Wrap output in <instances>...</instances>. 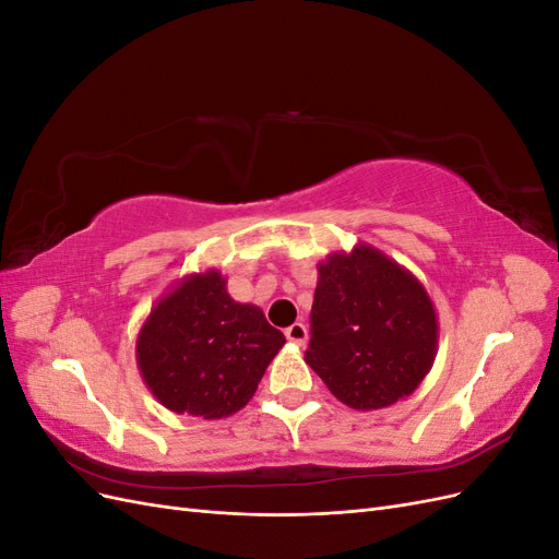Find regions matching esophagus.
Instances as JSON below:
<instances>
[{
    "instance_id": "1",
    "label": "esophagus",
    "mask_w": 559,
    "mask_h": 559,
    "mask_svg": "<svg viewBox=\"0 0 559 559\" xmlns=\"http://www.w3.org/2000/svg\"><path fill=\"white\" fill-rule=\"evenodd\" d=\"M284 335H286V341L294 345L308 343V329H306V324H300V321H296V324H292L289 329H284Z\"/></svg>"
}]
</instances>
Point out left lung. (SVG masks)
<instances>
[{
    "instance_id": "8db88e82",
    "label": "left lung",
    "mask_w": 559,
    "mask_h": 559,
    "mask_svg": "<svg viewBox=\"0 0 559 559\" xmlns=\"http://www.w3.org/2000/svg\"><path fill=\"white\" fill-rule=\"evenodd\" d=\"M306 361L354 411L411 396L436 359L438 319L421 282L370 245L317 265Z\"/></svg>"
}]
</instances>
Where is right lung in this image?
Returning <instances> with one entry per match:
<instances>
[{
  "instance_id": "add662e5",
  "label": "right lung",
  "mask_w": 559,
  "mask_h": 559,
  "mask_svg": "<svg viewBox=\"0 0 559 559\" xmlns=\"http://www.w3.org/2000/svg\"><path fill=\"white\" fill-rule=\"evenodd\" d=\"M261 308L233 300L218 270L189 275L146 317L138 366L167 411L222 419L249 403L284 345Z\"/></svg>"
}]
</instances>
